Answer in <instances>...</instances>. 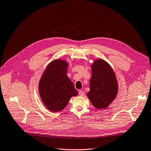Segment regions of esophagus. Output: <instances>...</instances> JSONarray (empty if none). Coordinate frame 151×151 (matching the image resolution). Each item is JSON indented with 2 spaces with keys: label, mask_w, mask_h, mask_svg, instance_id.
Returning <instances> with one entry per match:
<instances>
[{
  "label": "esophagus",
  "mask_w": 151,
  "mask_h": 151,
  "mask_svg": "<svg viewBox=\"0 0 151 151\" xmlns=\"http://www.w3.org/2000/svg\"><path fill=\"white\" fill-rule=\"evenodd\" d=\"M78 94L80 96H84L85 92H84V91H82V90H80V91L78 92Z\"/></svg>",
  "instance_id": "34e87169"
}]
</instances>
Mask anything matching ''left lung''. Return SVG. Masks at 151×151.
Here are the masks:
<instances>
[{"label": "left lung", "mask_w": 151, "mask_h": 151, "mask_svg": "<svg viewBox=\"0 0 151 151\" xmlns=\"http://www.w3.org/2000/svg\"><path fill=\"white\" fill-rule=\"evenodd\" d=\"M91 68L92 77L87 96L96 109H106L118 93V84L114 72L102 59H96Z\"/></svg>", "instance_id": "1"}]
</instances>
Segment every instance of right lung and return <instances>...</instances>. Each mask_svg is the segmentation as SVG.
<instances>
[{
  "mask_svg": "<svg viewBox=\"0 0 151 151\" xmlns=\"http://www.w3.org/2000/svg\"><path fill=\"white\" fill-rule=\"evenodd\" d=\"M68 63L55 59L49 63L39 82V93L46 107L52 112L64 109L78 92L67 76Z\"/></svg>",
  "mask_w": 151,
  "mask_h": 151,
  "instance_id": "1",
  "label": "right lung"
}]
</instances>
